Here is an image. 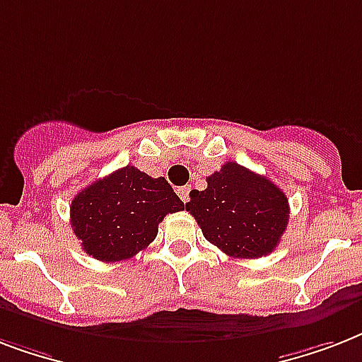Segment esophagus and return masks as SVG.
Wrapping results in <instances>:
<instances>
[{
	"label": "esophagus",
	"mask_w": 362,
	"mask_h": 362,
	"mask_svg": "<svg viewBox=\"0 0 362 362\" xmlns=\"http://www.w3.org/2000/svg\"><path fill=\"white\" fill-rule=\"evenodd\" d=\"M189 189H192V186L178 187V195H180V199L184 203H187V199H189Z\"/></svg>",
	"instance_id": "esophagus-1"
}]
</instances>
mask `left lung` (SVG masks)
I'll use <instances>...</instances> for the list:
<instances>
[{
  "label": "left lung",
  "mask_w": 362,
  "mask_h": 362,
  "mask_svg": "<svg viewBox=\"0 0 362 362\" xmlns=\"http://www.w3.org/2000/svg\"><path fill=\"white\" fill-rule=\"evenodd\" d=\"M206 182V189H192L186 203L206 240L240 259L276 250L289 221V203L280 187L235 161H227Z\"/></svg>",
  "instance_id": "8db88e82"
}]
</instances>
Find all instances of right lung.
<instances>
[{
	"mask_svg": "<svg viewBox=\"0 0 362 362\" xmlns=\"http://www.w3.org/2000/svg\"><path fill=\"white\" fill-rule=\"evenodd\" d=\"M178 210L184 203L163 176L152 178L127 165L76 193L71 227L88 255L110 263L144 250L165 216Z\"/></svg>",
	"mask_w": 362,
	"mask_h": 362,
	"instance_id": "add662e5",
	"label": "right lung"
}]
</instances>
